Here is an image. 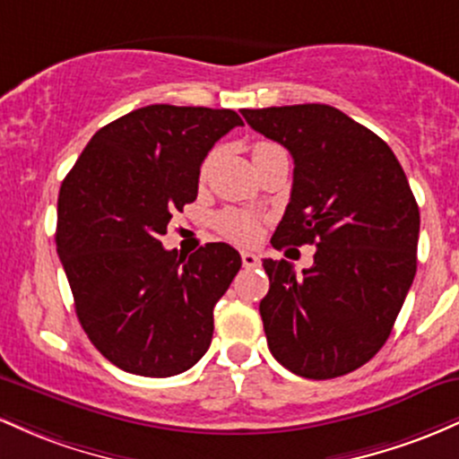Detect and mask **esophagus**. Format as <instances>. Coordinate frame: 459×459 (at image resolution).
<instances>
[{
    "label": "esophagus",
    "instance_id": "34e87169",
    "mask_svg": "<svg viewBox=\"0 0 459 459\" xmlns=\"http://www.w3.org/2000/svg\"><path fill=\"white\" fill-rule=\"evenodd\" d=\"M240 257H243V264L247 269H254V266L260 264V255H255L254 251H240Z\"/></svg>",
    "mask_w": 459,
    "mask_h": 459
}]
</instances>
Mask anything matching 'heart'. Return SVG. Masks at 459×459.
<instances>
[{
	"label": "heart",
	"instance_id": "obj_1",
	"mask_svg": "<svg viewBox=\"0 0 459 459\" xmlns=\"http://www.w3.org/2000/svg\"><path fill=\"white\" fill-rule=\"evenodd\" d=\"M266 147H273V145L271 143H257V145L254 147V153L262 152V149H266ZM208 164H210V158L204 162V169H202L204 173L208 171ZM216 228H219L221 234L228 236V238H231V240H251L257 231V221L247 212H238V210H225V212H221L219 216H216Z\"/></svg>",
	"mask_w": 459,
	"mask_h": 459
}]
</instances>
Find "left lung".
<instances>
[{"label": "left lung", "mask_w": 459, "mask_h": 459, "mask_svg": "<svg viewBox=\"0 0 459 459\" xmlns=\"http://www.w3.org/2000/svg\"><path fill=\"white\" fill-rule=\"evenodd\" d=\"M243 117L295 160L273 247L316 245L301 275L286 260L262 262L271 281L260 301L266 342L299 377H341L393 332L416 275L419 205L393 149L338 108H260Z\"/></svg>", "instance_id": "obj_1"}]
</instances>
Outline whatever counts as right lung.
<instances>
[{"instance_id": "1", "label": "right lung", "mask_w": 459, "mask_h": 459, "mask_svg": "<svg viewBox=\"0 0 459 459\" xmlns=\"http://www.w3.org/2000/svg\"><path fill=\"white\" fill-rule=\"evenodd\" d=\"M236 126L243 118L225 108H138L91 138L60 186L56 249L77 318L127 373L179 375L212 342L214 306L240 254L208 243L186 257L160 238L197 199L202 162Z\"/></svg>"}]
</instances>
